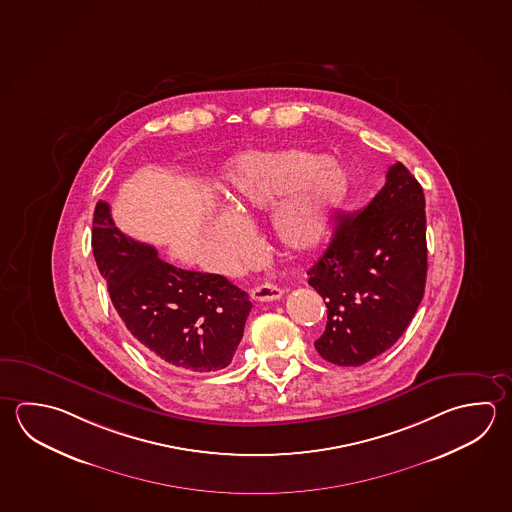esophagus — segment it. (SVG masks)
I'll use <instances>...</instances> for the list:
<instances>
[{
  "instance_id": "34e87169",
  "label": "esophagus",
  "mask_w": 512,
  "mask_h": 512,
  "mask_svg": "<svg viewBox=\"0 0 512 512\" xmlns=\"http://www.w3.org/2000/svg\"><path fill=\"white\" fill-rule=\"evenodd\" d=\"M252 299L254 301H278L281 296H283V290L276 287V285H270V283H265V285H260V287H256V289L252 290Z\"/></svg>"
}]
</instances>
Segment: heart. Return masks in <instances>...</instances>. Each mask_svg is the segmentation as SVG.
Returning a JSON list of instances; mask_svg holds the SVG:
<instances>
[{
  "label": "heart",
  "instance_id": "heart-1",
  "mask_svg": "<svg viewBox=\"0 0 512 512\" xmlns=\"http://www.w3.org/2000/svg\"><path fill=\"white\" fill-rule=\"evenodd\" d=\"M346 189V173L323 153L296 148L243 153L225 169L223 191L231 214L214 218L209 243L227 263L245 260L251 254L245 223L276 203L270 214L276 242L289 251H310L323 242Z\"/></svg>",
  "mask_w": 512,
  "mask_h": 512
}]
</instances>
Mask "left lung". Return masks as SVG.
<instances>
[{"label": "left lung", "instance_id": "8db88e82", "mask_svg": "<svg viewBox=\"0 0 512 512\" xmlns=\"http://www.w3.org/2000/svg\"><path fill=\"white\" fill-rule=\"evenodd\" d=\"M335 223L328 247L308 270V285L328 308L314 346L328 363L361 366L397 343L424 296V191L397 162L370 204L337 214Z\"/></svg>", "mask_w": 512, "mask_h": 512}]
</instances>
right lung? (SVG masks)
Wrapping results in <instances>:
<instances>
[{
  "label": "right lung",
  "mask_w": 512,
  "mask_h": 512,
  "mask_svg": "<svg viewBox=\"0 0 512 512\" xmlns=\"http://www.w3.org/2000/svg\"><path fill=\"white\" fill-rule=\"evenodd\" d=\"M92 249L113 307L142 348L186 372L231 364L252 308L247 292L220 274L158 258L153 245L117 229L103 200L93 213Z\"/></svg>",
  "instance_id": "obj_1"
}]
</instances>
